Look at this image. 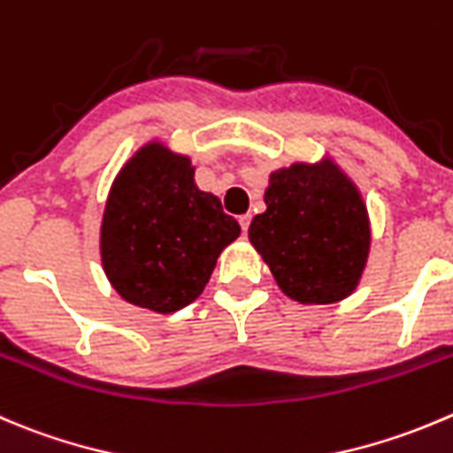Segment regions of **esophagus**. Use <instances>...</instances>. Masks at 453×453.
<instances>
[{"label": "esophagus", "instance_id": "34e87169", "mask_svg": "<svg viewBox=\"0 0 453 453\" xmlns=\"http://www.w3.org/2000/svg\"><path fill=\"white\" fill-rule=\"evenodd\" d=\"M250 221H252V214H243V217H239V226L241 230H243V234H248Z\"/></svg>", "mask_w": 453, "mask_h": 453}]
</instances>
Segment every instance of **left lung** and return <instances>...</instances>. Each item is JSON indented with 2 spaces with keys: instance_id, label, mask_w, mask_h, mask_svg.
Here are the masks:
<instances>
[{
  "instance_id": "1",
  "label": "left lung",
  "mask_w": 453,
  "mask_h": 453,
  "mask_svg": "<svg viewBox=\"0 0 453 453\" xmlns=\"http://www.w3.org/2000/svg\"><path fill=\"white\" fill-rule=\"evenodd\" d=\"M265 212L250 223V243L280 292L301 305H329L354 294L367 267L372 223L354 179L325 155L270 174Z\"/></svg>"
}]
</instances>
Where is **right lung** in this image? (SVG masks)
Returning <instances> with one entry per match:
<instances>
[{"instance_id": "right-lung-1", "label": "right lung", "mask_w": 453, "mask_h": 453, "mask_svg": "<svg viewBox=\"0 0 453 453\" xmlns=\"http://www.w3.org/2000/svg\"><path fill=\"white\" fill-rule=\"evenodd\" d=\"M241 226L195 183L190 157L155 139L117 173L99 227L105 279L124 301L157 314L190 305Z\"/></svg>"}]
</instances>
